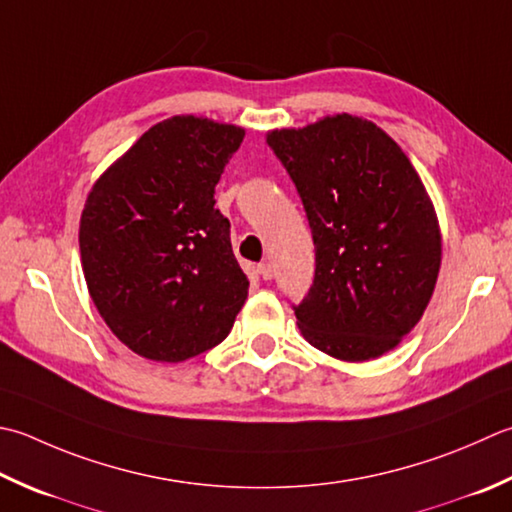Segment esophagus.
I'll return each mask as SVG.
<instances>
[{
	"label": "esophagus",
	"mask_w": 512,
	"mask_h": 512,
	"mask_svg": "<svg viewBox=\"0 0 512 512\" xmlns=\"http://www.w3.org/2000/svg\"><path fill=\"white\" fill-rule=\"evenodd\" d=\"M257 273L262 275V279H273V273H275V270H273V266H270L268 262H262V264L257 266Z\"/></svg>",
	"instance_id": "1"
}]
</instances>
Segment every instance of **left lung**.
Returning <instances> with one entry per match:
<instances>
[{"instance_id":"obj_1","label":"left lung","mask_w":512,"mask_h":512,"mask_svg":"<svg viewBox=\"0 0 512 512\" xmlns=\"http://www.w3.org/2000/svg\"><path fill=\"white\" fill-rule=\"evenodd\" d=\"M315 244V279L295 308L310 346L344 362L393 350L433 297L442 233L404 150L355 115L270 130Z\"/></svg>"}]
</instances>
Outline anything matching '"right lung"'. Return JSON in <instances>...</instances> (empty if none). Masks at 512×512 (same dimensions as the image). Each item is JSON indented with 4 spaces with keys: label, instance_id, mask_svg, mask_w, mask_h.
Segmentation results:
<instances>
[{
    "label": "right lung",
    "instance_id": "obj_1",
    "mask_svg": "<svg viewBox=\"0 0 512 512\" xmlns=\"http://www.w3.org/2000/svg\"><path fill=\"white\" fill-rule=\"evenodd\" d=\"M244 128L177 115L97 179L79 222L82 268L108 328L153 362H186L228 337L248 297L215 186Z\"/></svg>",
    "mask_w": 512,
    "mask_h": 512
}]
</instances>
